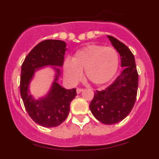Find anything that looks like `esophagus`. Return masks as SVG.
<instances>
[{
	"mask_svg": "<svg viewBox=\"0 0 159 159\" xmlns=\"http://www.w3.org/2000/svg\"><path fill=\"white\" fill-rule=\"evenodd\" d=\"M82 91H83L82 89H77V90H76L77 94H80V93H81Z\"/></svg>",
	"mask_w": 159,
	"mask_h": 159,
	"instance_id": "1",
	"label": "esophagus"
}]
</instances>
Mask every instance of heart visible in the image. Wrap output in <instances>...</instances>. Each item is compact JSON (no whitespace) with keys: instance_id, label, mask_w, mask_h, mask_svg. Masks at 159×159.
Listing matches in <instances>:
<instances>
[{"instance_id":"b5f03b06","label":"heart","mask_w":159,"mask_h":159,"mask_svg":"<svg viewBox=\"0 0 159 159\" xmlns=\"http://www.w3.org/2000/svg\"><path fill=\"white\" fill-rule=\"evenodd\" d=\"M118 66L119 57L116 50L91 44L77 51L71 62L64 63L63 70L70 82H77L84 70L87 81L94 85H102L115 77Z\"/></svg>"}]
</instances>
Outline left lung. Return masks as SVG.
I'll return each mask as SVG.
<instances>
[{"label": "left lung", "instance_id": "left-lung-1", "mask_svg": "<svg viewBox=\"0 0 159 159\" xmlns=\"http://www.w3.org/2000/svg\"><path fill=\"white\" fill-rule=\"evenodd\" d=\"M111 43L121 57V75L111 85L102 91H96L89 105L94 118L105 125L122 121L131 112L137 97L139 75L134 57L129 48L112 36Z\"/></svg>", "mask_w": 159, "mask_h": 159}]
</instances>
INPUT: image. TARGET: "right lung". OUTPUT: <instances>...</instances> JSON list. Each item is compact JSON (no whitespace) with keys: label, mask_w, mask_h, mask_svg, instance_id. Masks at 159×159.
<instances>
[{"label":"right lung","mask_w":159,"mask_h":159,"mask_svg":"<svg viewBox=\"0 0 159 159\" xmlns=\"http://www.w3.org/2000/svg\"><path fill=\"white\" fill-rule=\"evenodd\" d=\"M66 43L60 40H45L37 44L27 55L21 66L20 91L25 109L34 122L45 128L60 125L67 118L70 103L77 95L76 89H65L57 83L66 51ZM54 66L57 72L46 96L36 100L30 94L29 86L37 70Z\"/></svg>","instance_id":"add662e5"}]
</instances>
